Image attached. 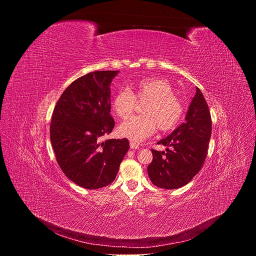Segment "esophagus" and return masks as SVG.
I'll list each match as a JSON object with an SVG mask.
<instances>
[{"mask_svg": "<svg viewBox=\"0 0 256 256\" xmlns=\"http://www.w3.org/2000/svg\"><path fill=\"white\" fill-rule=\"evenodd\" d=\"M130 149H138L140 148V146L134 142H130Z\"/></svg>", "mask_w": 256, "mask_h": 256, "instance_id": "obj_1", "label": "esophagus"}]
</instances>
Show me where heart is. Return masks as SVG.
Here are the masks:
<instances>
[{
    "mask_svg": "<svg viewBox=\"0 0 256 256\" xmlns=\"http://www.w3.org/2000/svg\"><path fill=\"white\" fill-rule=\"evenodd\" d=\"M138 102L147 101L142 109V116H132L118 128L120 136L140 142L155 132L157 128L169 130L177 126L184 114V105L174 95L172 85L164 79H144L134 85V92L122 88L116 94L112 106L120 118L130 116Z\"/></svg>",
    "mask_w": 256,
    "mask_h": 256,
    "instance_id": "obj_1",
    "label": "heart"
}]
</instances>
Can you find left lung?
Wrapping results in <instances>:
<instances>
[{
  "label": "left lung",
  "instance_id": "8db88e82",
  "mask_svg": "<svg viewBox=\"0 0 256 256\" xmlns=\"http://www.w3.org/2000/svg\"><path fill=\"white\" fill-rule=\"evenodd\" d=\"M210 134L212 118L208 106L202 91L196 88L186 122L157 142L168 147L166 152L152 149L153 161L148 166L152 184L165 190L186 186L204 163Z\"/></svg>",
  "mask_w": 256,
  "mask_h": 256
}]
</instances>
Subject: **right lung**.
Segmentation results:
<instances>
[{
    "label": "right lung",
    "instance_id": "obj_1",
    "mask_svg": "<svg viewBox=\"0 0 256 256\" xmlns=\"http://www.w3.org/2000/svg\"><path fill=\"white\" fill-rule=\"evenodd\" d=\"M118 72L96 70L78 78L52 112L50 132L58 164L70 180L87 190L110 184L130 149L128 138L100 142L114 128L110 84Z\"/></svg>",
    "mask_w": 256,
    "mask_h": 256
}]
</instances>
